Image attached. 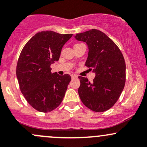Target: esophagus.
Wrapping results in <instances>:
<instances>
[{"instance_id":"obj_1","label":"esophagus","mask_w":147,"mask_h":147,"mask_svg":"<svg viewBox=\"0 0 147 147\" xmlns=\"http://www.w3.org/2000/svg\"><path fill=\"white\" fill-rule=\"evenodd\" d=\"M71 78L72 79H76V78H78V76L76 75H71Z\"/></svg>"}]
</instances>
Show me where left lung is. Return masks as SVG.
Listing matches in <instances>:
<instances>
[{"label": "left lung", "instance_id": "8db88e82", "mask_svg": "<svg viewBox=\"0 0 147 147\" xmlns=\"http://www.w3.org/2000/svg\"><path fill=\"white\" fill-rule=\"evenodd\" d=\"M75 38L88 45L89 52L86 66L95 73L92 83L85 77H78L80 98L93 111H107L116 104L124 88L123 55L110 38L97 29L77 34Z\"/></svg>", "mask_w": 147, "mask_h": 147}]
</instances>
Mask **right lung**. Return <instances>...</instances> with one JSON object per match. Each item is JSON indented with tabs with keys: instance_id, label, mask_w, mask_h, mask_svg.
I'll use <instances>...</instances> for the list:
<instances>
[{
	"instance_id": "add662e5",
	"label": "right lung",
	"mask_w": 147,
	"mask_h": 147,
	"mask_svg": "<svg viewBox=\"0 0 147 147\" xmlns=\"http://www.w3.org/2000/svg\"><path fill=\"white\" fill-rule=\"evenodd\" d=\"M73 34L45 31L35 34L24 45L17 64V78L26 100L40 112H50L62 102L71 81L69 74L52 73L63 45Z\"/></svg>"
}]
</instances>
